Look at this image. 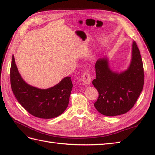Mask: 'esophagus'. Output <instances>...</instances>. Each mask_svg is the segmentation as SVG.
Returning <instances> with one entry per match:
<instances>
[{"label":"esophagus","instance_id":"esophagus-1","mask_svg":"<svg viewBox=\"0 0 155 155\" xmlns=\"http://www.w3.org/2000/svg\"><path fill=\"white\" fill-rule=\"evenodd\" d=\"M82 80L83 81V82L86 84H90L91 82V74H89L88 71H85L84 73L82 74Z\"/></svg>","mask_w":155,"mask_h":155}]
</instances>
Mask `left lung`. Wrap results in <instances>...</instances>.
I'll return each instance as SVG.
<instances>
[{
    "mask_svg": "<svg viewBox=\"0 0 155 155\" xmlns=\"http://www.w3.org/2000/svg\"><path fill=\"white\" fill-rule=\"evenodd\" d=\"M131 61L127 70L114 72L106 57L97 60L96 77L92 84L99 96L94 103L96 109L106 116H116L130 110L137 100L144 85L143 64L135 41L132 44Z\"/></svg>",
    "mask_w": 155,
    "mask_h": 155,
    "instance_id": "left-lung-1",
    "label": "left lung"
}]
</instances>
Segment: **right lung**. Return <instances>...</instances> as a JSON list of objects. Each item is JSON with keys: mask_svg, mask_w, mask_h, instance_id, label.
Wrapping results in <instances>:
<instances>
[{"mask_svg": "<svg viewBox=\"0 0 155 155\" xmlns=\"http://www.w3.org/2000/svg\"><path fill=\"white\" fill-rule=\"evenodd\" d=\"M10 84L18 102L32 116L42 119H51L63 114L69 102L73 88L70 77L48 89L35 88L21 78L12 56L10 67Z\"/></svg>", "mask_w": 155, "mask_h": 155, "instance_id": "1", "label": "right lung"}]
</instances>
